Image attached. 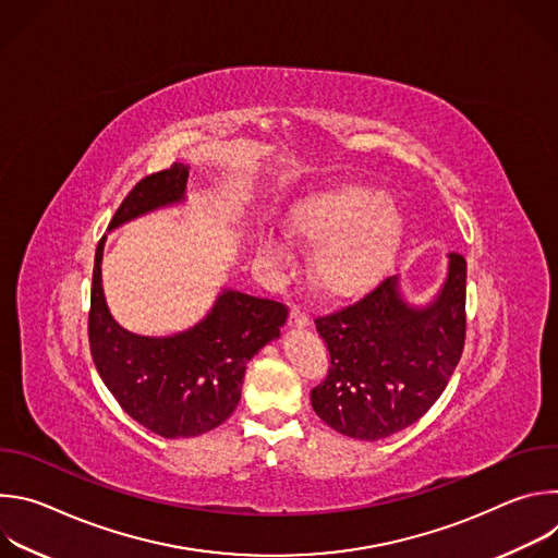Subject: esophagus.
Here are the masks:
<instances>
[{"label": "esophagus", "mask_w": 558, "mask_h": 558, "mask_svg": "<svg viewBox=\"0 0 558 558\" xmlns=\"http://www.w3.org/2000/svg\"><path fill=\"white\" fill-rule=\"evenodd\" d=\"M289 320H291V325H293V327H298V329L308 327L311 317H308L306 306H304V304H293V306H291V313H289Z\"/></svg>", "instance_id": "34e87169"}]
</instances>
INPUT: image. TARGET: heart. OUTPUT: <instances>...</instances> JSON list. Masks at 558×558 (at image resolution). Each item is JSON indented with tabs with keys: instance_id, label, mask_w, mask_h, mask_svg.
I'll return each mask as SVG.
<instances>
[{
	"instance_id": "obj_1",
	"label": "heart",
	"mask_w": 558,
	"mask_h": 558,
	"mask_svg": "<svg viewBox=\"0 0 558 558\" xmlns=\"http://www.w3.org/2000/svg\"><path fill=\"white\" fill-rule=\"evenodd\" d=\"M289 231L306 245H320L313 258L315 284L331 298H355L386 271L400 245L402 216L386 192L342 185L304 201Z\"/></svg>"
}]
</instances>
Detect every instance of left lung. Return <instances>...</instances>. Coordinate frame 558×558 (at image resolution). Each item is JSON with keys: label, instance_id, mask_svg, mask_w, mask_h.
I'll return each mask as SVG.
<instances>
[{"label": "left lung", "instance_id": "left-lung-1", "mask_svg": "<svg viewBox=\"0 0 558 558\" xmlns=\"http://www.w3.org/2000/svg\"><path fill=\"white\" fill-rule=\"evenodd\" d=\"M329 347L327 377L311 390L315 415L333 430L375 441L415 424L444 392L465 342V260L450 256L437 300L409 306L397 278L357 302L317 315Z\"/></svg>", "mask_w": 558, "mask_h": 558}]
</instances>
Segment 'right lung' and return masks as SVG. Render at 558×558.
Here are the masks:
<instances>
[{"label":"right lung","mask_w":558,"mask_h":558,"mask_svg":"<svg viewBox=\"0 0 558 558\" xmlns=\"http://www.w3.org/2000/svg\"><path fill=\"white\" fill-rule=\"evenodd\" d=\"M187 168L143 177L123 198L110 229L183 198ZM104 238L95 254L88 338L95 366L121 409L147 430L177 439L220 426L241 402L247 362L280 336L289 306L225 291L194 329L174 338H143L121 329L101 289Z\"/></svg>","instance_id":"obj_1"}]
</instances>
